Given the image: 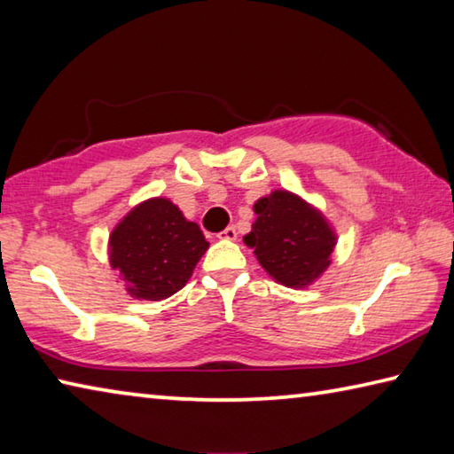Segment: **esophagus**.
<instances>
[{"mask_svg": "<svg viewBox=\"0 0 454 454\" xmlns=\"http://www.w3.org/2000/svg\"><path fill=\"white\" fill-rule=\"evenodd\" d=\"M220 240H236V228L234 226H228L222 230V232L218 234Z\"/></svg>", "mask_w": 454, "mask_h": 454, "instance_id": "obj_1", "label": "esophagus"}]
</instances>
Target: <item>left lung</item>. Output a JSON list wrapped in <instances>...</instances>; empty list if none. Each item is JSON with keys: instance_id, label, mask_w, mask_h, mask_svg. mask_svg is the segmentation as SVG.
I'll return each mask as SVG.
<instances>
[{"instance_id": "obj_1", "label": "left lung", "mask_w": 454, "mask_h": 454, "mask_svg": "<svg viewBox=\"0 0 454 454\" xmlns=\"http://www.w3.org/2000/svg\"><path fill=\"white\" fill-rule=\"evenodd\" d=\"M256 220L244 244L270 278L288 288H306L333 264L338 236L317 206L294 192L272 190L254 202Z\"/></svg>"}]
</instances>
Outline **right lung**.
Masks as SVG:
<instances>
[{"label": "right lung", "mask_w": 454, "mask_h": 454, "mask_svg": "<svg viewBox=\"0 0 454 454\" xmlns=\"http://www.w3.org/2000/svg\"><path fill=\"white\" fill-rule=\"evenodd\" d=\"M196 222L184 218L170 198L136 204L107 240L110 266L137 301H164L186 286L198 260L208 250Z\"/></svg>", "instance_id": "add662e5"}]
</instances>
